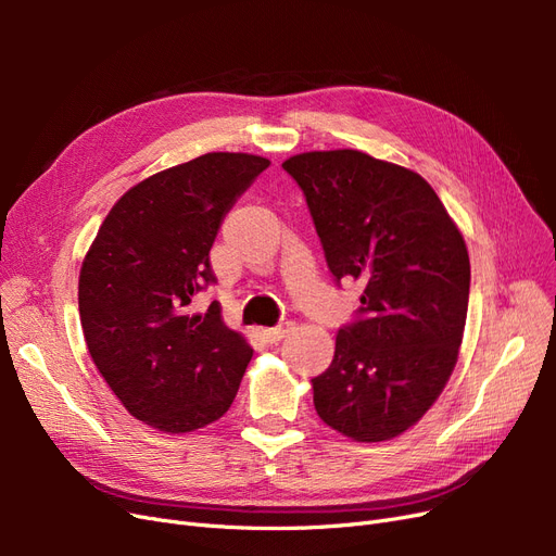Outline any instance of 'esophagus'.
Returning <instances> with one entry per match:
<instances>
[{"label": "esophagus", "mask_w": 556, "mask_h": 556, "mask_svg": "<svg viewBox=\"0 0 556 556\" xmlns=\"http://www.w3.org/2000/svg\"><path fill=\"white\" fill-rule=\"evenodd\" d=\"M292 331V325L285 323L280 327H271V329H260V336L266 343H278L280 339H285V333Z\"/></svg>", "instance_id": "34e87169"}]
</instances>
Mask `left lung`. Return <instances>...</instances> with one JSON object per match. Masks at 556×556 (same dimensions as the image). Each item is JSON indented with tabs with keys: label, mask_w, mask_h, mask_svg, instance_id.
Listing matches in <instances>:
<instances>
[{
	"label": "left lung",
	"mask_w": 556,
	"mask_h": 556,
	"mask_svg": "<svg viewBox=\"0 0 556 556\" xmlns=\"http://www.w3.org/2000/svg\"><path fill=\"white\" fill-rule=\"evenodd\" d=\"M304 190L329 271L364 285L362 317L336 336L313 378L319 419L357 443L417 425L457 366L470 262L431 185L362 150H311L282 162Z\"/></svg>",
	"instance_id": "obj_1"
}]
</instances>
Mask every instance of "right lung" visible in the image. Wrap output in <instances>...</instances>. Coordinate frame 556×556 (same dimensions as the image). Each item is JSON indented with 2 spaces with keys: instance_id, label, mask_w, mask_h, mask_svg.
Returning <instances> with one entry per match:
<instances>
[{
  "instance_id": "add662e5",
  "label": "right lung",
  "mask_w": 556,
  "mask_h": 556,
  "mask_svg": "<svg viewBox=\"0 0 556 556\" xmlns=\"http://www.w3.org/2000/svg\"><path fill=\"white\" fill-rule=\"evenodd\" d=\"M250 153H206L157 172L115 201L80 264L78 313L90 357L141 422L188 433L220 419L252 348L217 301L208 252L225 213L266 166Z\"/></svg>"
}]
</instances>
